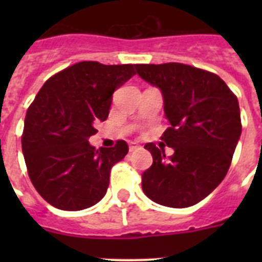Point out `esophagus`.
<instances>
[{
    "label": "esophagus",
    "mask_w": 262,
    "mask_h": 262,
    "mask_svg": "<svg viewBox=\"0 0 262 262\" xmlns=\"http://www.w3.org/2000/svg\"><path fill=\"white\" fill-rule=\"evenodd\" d=\"M139 148H140V145L137 143H130V144H129V151H130V152L136 151V149H139Z\"/></svg>",
    "instance_id": "34e87169"
}]
</instances>
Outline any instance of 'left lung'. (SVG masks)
<instances>
[{"label": "left lung", "mask_w": 262, "mask_h": 262, "mask_svg": "<svg viewBox=\"0 0 262 262\" xmlns=\"http://www.w3.org/2000/svg\"><path fill=\"white\" fill-rule=\"evenodd\" d=\"M137 75L162 92L171 127L164 143L174 149L145 144L154 163L141 178L148 199L170 208L200 203L227 174L242 125L238 99L219 76L185 63L136 65Z\"/></svg>", "instance_id": "obj_1"}]
</instances>
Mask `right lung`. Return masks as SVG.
I'll return each mask as SVG.
<instances>
[{
	"label": "right lung",
	"instance_id": "add662e5",
	"mask_svg": "<svg viewBox=\"0 0 262 262\" xmlns=\"http://www.w3.org/2000/svg\"><path fill=\"white\" fill-rule=\"evenodd\" d=\"M136 65L83 61L47 80L24 121L21 148L38 193L62 211H81L104 197L111 167L127 144L95 149L88 139L108 117L113 94L136 75Z\"/></svg>",
	"mask_w": 262,
	"mask_h": 262
}]
</instances>
